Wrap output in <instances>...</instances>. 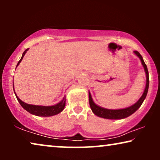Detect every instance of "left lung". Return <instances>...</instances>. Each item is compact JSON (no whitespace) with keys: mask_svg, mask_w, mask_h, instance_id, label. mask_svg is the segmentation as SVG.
Here are the masks:
<instances>
[{"mask_svg":"<svg viewBox=\"0 0 160 160\" xmlns=\"http://www.w3.org/2000/svg\"><path fill=\"white\" fill-rule=\"evenodd\" d=\"M135 54L138 57V58L141 59V63L143 65L144 68V70H145L146 74V85L145 90L143 92V94L142 95L141 98L138 100L136 103L133 105V106L128 107V108H123V109H118V110H111V109H106L103 108H101V107L98 106L96 105L95 102H93L92 99L90 92H89V106H90V108L92 111V112L95 113V115H97L98 117L105 118V119H124V118H126L129 117V116L132 115L133 113H135L138 109L141 106L143 103V100H145L146 97V95H147L148 89V85H149V78H148V71L147 69V66L144 62L143 60V58L140 54V53L138 51H135Z\"/></svg>","mask_w":160,"mask_h":160,"instance_id":"obj_1","label":"left lung"}]
</instances>
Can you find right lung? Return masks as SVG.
<instances>
[{
    "instance_id": "1",
    "label": "right lung",
    "mask_w": 160,
    "mask_h": 160,
    "mask_svg": "<svg viewBox=\"0 0 160 160\" xmlns=\"http://www.w3.org/2000/svg\"><path fill=\"white\" fill-rule=\"evenodd\" d=\"M28 50L27 49L25 52H23L22 56L19 61L17 63V65L19 64V62H21L22 60L24 55H25L26 52ZM16 95V94H15ZM17 97V99L18 100L19 103L22 106V107L24 109H25L26 111H28V112L32 113V114L36 115V116H38V117H51V116H54L58 114V113H60L63 109H64L65 106V98H63V100L62 101L59 102L57 105H54V106H34V105H29L25 103L22 101V100L19 99V98Z\"/></svg>"
}]
</instances>
